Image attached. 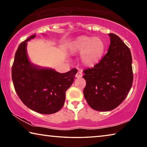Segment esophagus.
<instances>
[{"label": "esophagus", "mask_w": 147, "mask_h": 147, "mask_svg": "<svg viewBox=\"0 0 147 147\" xmlns=\"http://www.w3.org/2000/svg\"><path fill=\"white\" fill-rule=\"evenodd\" d=\"M82 76V73L81 71L78 72V73H77L76 74V78H81Z\"/></svg>", "instance_id": "obj_1"}]
</instances>
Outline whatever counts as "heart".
Instances as JSON below:
<instances>
[{"mask_svg":"<svg viewBox=\"0 0 147 147\" xmlns=\"http://www.w3.org/2000/svg\"><path fill=\"white\" fill-rule=\"evenodd\" d=\"M73 54H81V60L88 67H94L102 59L106 50L105 43L100 38L83 36L71 44Z\"/></svg>","mask_w":147,"mask_h":147,"instance_id":"1","label":"heart"}]
</instances>
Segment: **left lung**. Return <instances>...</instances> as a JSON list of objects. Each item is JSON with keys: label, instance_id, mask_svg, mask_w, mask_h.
<instances>
[{"label": "left lung", "instance_id": "1", "mask_svg": "<svg viewBox=\"0 0 147 147\" xmlns=\"http://www.w3.org/2000/svg\"><path fill=\"white\" fill-rule=\"evenodd\" d=\"M108 53L93 68L86 69L84 95L92 109L108 111L122 103L133 83L131 52L119 36L109 34Z\"/></svg>", "mask_w": 147, "mask_h": 147}]
</instances>
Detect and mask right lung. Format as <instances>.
<instances>
[{"instance_id": "1", "label": "right lung", "mask_w": 147, "mask_h": 147, "mask_svg": "<svg viewBox=\"0 0 147 147\" xmlns=\"http://www.w3.org/2000/svg\"><path fill=\"white\" fill-rule=\"evenodd\" d=\"M36 34L20 44L15 55L11 76L17 94L28 108L42 114L60 110L65 100V92L74 82L77 69L59 73L54 69L32 63L27 54V42Z\"/></svg>"}]
</instances>
